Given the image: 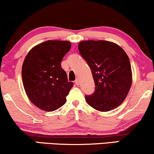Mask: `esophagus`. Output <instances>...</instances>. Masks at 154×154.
<instances>
[{"label": "esophagus", "mask_w": 154, "mask_h": 154, "mask_svg": "<svg viewBox=\"0 0 154 154\" xmlns=\"http://www.w3.org/2000/svg\"><path fill=\"white\" fill-rule=\"evenodd\" d=\"M75 84L77 85H79V78L76 79V80H75Z\"/></svg>", "instance_id": "1"}]
</instances>
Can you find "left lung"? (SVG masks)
Returning <instances> with one entry per match:
<instances>
[{"instance_id":"1","label":"left lung","mask_w":154,"mask_h":154,"mask_svg":"<svg viewBox=\"0 0 154 154\" xmlns=\"http://www.w3.org/2000/svg\"><path fill=\"white\" fill-rule=\"evenodd\" d=\"M78 48L95 82L94 93L85 95L88 105L100 111L116 109L126 98L132 85L128 55L117 44L106 40H84Z\"/></svg>"}]
</instances>
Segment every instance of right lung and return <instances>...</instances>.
<instances>
[{
    "label": "right lung",
    "instance_id": "right-lung-1",
    "mask_svg": "<svg viewBox=\"0 0 154 154\" xmlns=\"http://www.w3.org/2000/svg\"><path fill=\"white\" fill-rule=\"evenodd\" d=\"M70 48L69 41L48 40L33 47L24 59L23 85L32 103L42 110L55 111L66 103L74 83L61 63Z\"/></svg>",
    "mask_w": 154,
    "mask_h": 154
}]
</instances>
